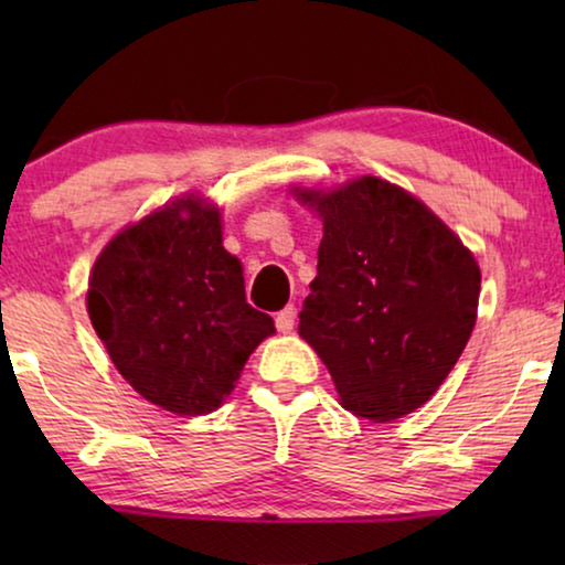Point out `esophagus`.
Here are the masks:
<instances>
[{
    "mask_svg": "<svg viewBox=\"0 0 565 565\" xmlns=\"http://www.w3.org/2000/svg\"><path fill=\"white\" fill-rule=\"evenodd\" d=\"M275 327L280 334H290L292 327H296V308L292 306H285L280 313L275 316Z\"/></svg>",
    "mask_w": 565,
    "mask_h": 565,
    "instance_id": "34e87169",
    "label": "esophagus"
}]
</instances>
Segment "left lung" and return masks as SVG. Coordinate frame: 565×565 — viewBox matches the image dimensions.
I'll return each instance as SVG.
<instances>
[{"instance_id": "left-lung-1", "label": "left lung", "mask_w": 565, "mask_h": 565, "mask_svg": "<svg viewBox=\"0 0 565 565\" xmlns=\"http://www.w3.org/2000/svg\"><path fill=\"white\" fill-rule=\"evenodd\" d=\"M323 218L298 334L347 412L391 422L431 398L476 327L481 269L458 236L396 184L362 177L300 192Z\"/></svg>"}]
</instances>
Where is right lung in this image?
<instances>
[{
	"label": "right lung",
	"instance_id": "add662e5",
	"mask_svg": "<svg viewBox=\"0 0 565 565\" xmlns=\"http://www.w3.org/2000/svg\"><path fill=\"white\" fill-rule=\"evenodd\" d=\"M87 308L120 375L180 416L215 412L254 347L275 331L267 313L246 303L242 265L223 249L218 211L192 198L105 246Z\"/></svg>",
	"mask_w": 565,
	"mask_h": 565
}]
</instances>
